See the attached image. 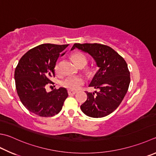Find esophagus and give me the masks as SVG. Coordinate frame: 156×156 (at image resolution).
<instances>
[{"label":"esophagus","mask_w":156,"mask_h":156,"mask_svg":"<svg viewBox=\"0 0 156 156\" xmlns=\"http://www.w3.org/2000/svg\"><path fill=\"white\" fill-rule=\"evenodd\" d=\"M68 93L69 95H73V94H75L76 93H77V92L76 91H73V90H68Z\"/></svg>","instance_id":"34e87169"}]
</instances>
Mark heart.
<instances>
[{"label":"heart","mask_w":156,"mask_h":156,"mask_svg":"<svg viewBox=\"0 0 156 156\" xmlns=\"http://www.w3.org/2000/svg\"><path fill=\"white\" fill-rule=\"evenodd\" d=\"M72 58L75 63L79 67H83L87 63V58L83 53L77 51L72 55ZM55 73H59V64L56 63L54 66ZM90 72V70H87ZM85 83V79L81 76H72L68 77L62 81V86L70 90H77Z\"/></svg>","instance_id":"1"}]
</instances>
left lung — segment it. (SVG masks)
I'll list each match as a JSON object with an SVG mask.
<instances>
[{"instance_id": "8db88e82", "label": "left lung", "mask_w": 156, "mask_h": 156, "mask_svg": "<svg viewBox=\"0 0 156 156\" xmlns=\"http://www.w3.org/2000/svg\"><path fill=\"white\" fill-rule=\"evenodd\" d=\"M75 48L92 55L99 67L89 85L98 89V92H86L87 98L81 105V109L91 117L107 116L119 107L128 92L130 77L127 63L118 53L107 45L75 43L71 50Z\"/></svg>"}]
</instances>
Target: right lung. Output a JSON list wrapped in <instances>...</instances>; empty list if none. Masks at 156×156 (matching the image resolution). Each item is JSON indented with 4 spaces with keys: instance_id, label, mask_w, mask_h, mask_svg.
<instances>
[{
    "instance_id": "add662e5",
    "label": "right lung",
    "mask_w": 156,
    "mask_h": 156,
    "mask_svg": "<svg viewBox=\"0 0 156 156\" xmlns=\"http://www.w3.org/2000/svg\"><path fill=\"white\" fill-rule=\"evenodd\" d=\"M69 45L46 43L28 51L20 58L15 70L17 94L23 106L41 117H51L61 111L68 97L66 88L47 92L45 86L55 77L54 66Z\"/></svg>"
}]
</instances>
